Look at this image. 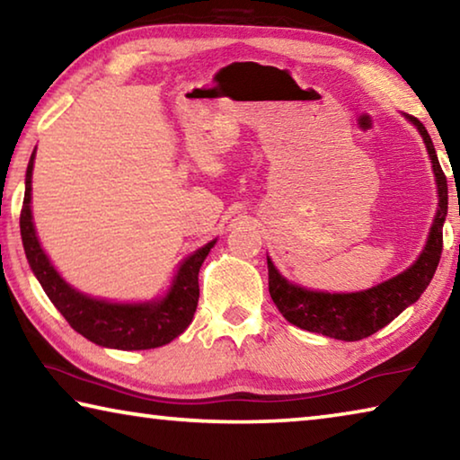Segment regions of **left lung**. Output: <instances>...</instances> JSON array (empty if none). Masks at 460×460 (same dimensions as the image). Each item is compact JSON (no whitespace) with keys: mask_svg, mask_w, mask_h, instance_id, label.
Here are the masks:
<instances>
[{"mask_svg":"<svg viewBox=\"0 0 460 460\" xmlns=\"http://www.w3.org/2000/svg\"><path fill=\"white\" fill-rule=\"evenodd\" d=\"M408 119L414 123L424 137L440 197L438 213L434 217L430 237H428L422 255L403 274L387 279V282L376 288H369V290L353 294L310 292L305 290V288L294 286L278 274L274 263L268 258L270 296L288 323L331 339L361 341L377 332L379 329H384L402 310L414 305L420 294L430 284L442 255V225H445L448 208V186L426 128L414 115H408Z\"/></svg>","mask_w":460,"mask_h":460,"instance_id":"left-lung-1","label":"left lung"}]
</instances>
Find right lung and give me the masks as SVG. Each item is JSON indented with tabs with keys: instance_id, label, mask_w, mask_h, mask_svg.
I'll use <instances>...</instances> for the list:
<instances>
[{
	"instance_id": "1",
	"label": "right lung",
	"mask_w": 460,
	"mask_h": 460,
	"mask_svg": "<svg viewBox=\"0 0 460 460\" xmlns=\"http://www.w3.org/2000/svg\"><path fill=\"white\" fill-rule=\"evenodd\" d=\"M34 154L26 170L24 205L20 213L22 243L30 268L46 296L66 318L73 329L84 339L101 347L121 349V351H142L162 347L176 339L192 323L199 305V270L211 252L215 241L194 252L178 270L172 288L164 300L154 305H111L105 300L89 298L62 279L38 243L32 211H30V190H32Z\"/></svg>"
}]
</instances>
